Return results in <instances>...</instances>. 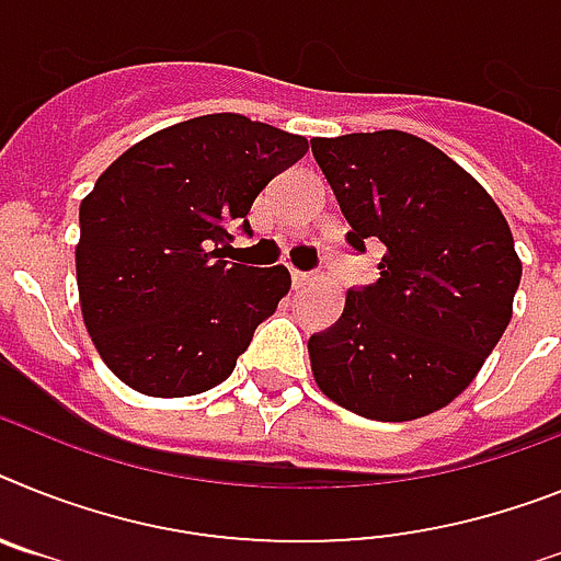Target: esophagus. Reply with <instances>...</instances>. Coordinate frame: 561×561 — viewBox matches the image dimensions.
Masks as SVG:
<instances>
[{
  "mask_svg": "<svg viewBox=\"0 0 561 561\" xmlns=\"http://www.w3.org/2000/svg\"><path fill=\"white\" fill-rule=\"evenodd\" d=\"M290 279H294V288H305V285H313L319 279L317 273H302V271H294L290 273Z\"/></svg>",
  "mask_w": 561,
  "mask_h": 561,
  "instance_id": "1",
  "label": "esophagus"
}]
</instances>
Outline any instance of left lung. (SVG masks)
<instances>
[{
  "mask_svg": "<svg viewBox=\"0 0 561 561\" xmlns=\"http://www.w3.org/2000/svg\"><path fill=\"white\" fill-rule=\"evenodd\" d=\"M351 233L385 244L379 279L347 290L333 328L308 339L331 402L411 422L454 402L513 317L522 262L491 193L436 145L404 130L310 139Z\"/></svg>",
  "mask_w": 561,
  "mask_h": 561,
  "instance_id": "1",
  "label": "left lung"
}]
</instances>
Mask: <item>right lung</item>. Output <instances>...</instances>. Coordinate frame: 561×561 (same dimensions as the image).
Returning <instances> with one entry per match:
<instances>
[{
	"instance_id": "1",
	"label": "right lung",
	"mask_w": 561,
	"mask_h": 561,
	"mask_svg": "<svg viewBox=\"0 0 561 561\" xmlns=\"http://www.w3.org/2000/svg\"><path fill=\"white\" fill-rule=\"evenodd\" d=\"M308 139L210 113L145 136L79 205L84 328L113 376L176 399L225 382L253 331L290 290L285 265L225 262L230 225L305 157Z\"/></svg>"
}]
</instances>
